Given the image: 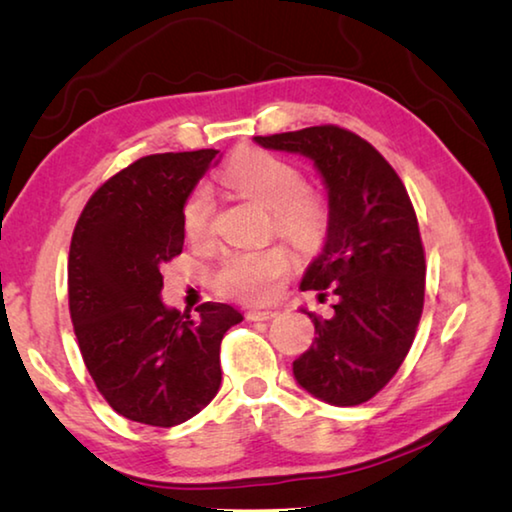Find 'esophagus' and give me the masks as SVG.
<instances>
[{
	"mask_svg": "<svg viewBox=\"0 0 512 512\" xmlns=\"http://www.w3.org/2000/svg\"><path fill=\"white\" fill-rule=\"evenodd\" d=\"M276 315H279V312H276V310H261V308H251V310L247 312V319H251V321H270V319H274Z\"/></svg>",
	"mask_w": 512,
	"mask_h": 512,
	"instance_id": "esophagus-1",
	"label": "esophagus"
}]
</instances>
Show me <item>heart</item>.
<instances>
[{
  "instance_id": "heart-1",
  "label": "heart",
  "mask_w": 512,
  "mask_h": 512,
  "mask_svg": "<svg viewBox=\"0 0 512 512\" xmlns=\"http://www.w3.org/2000/svg\"><path fill=\"white\" fill-rule=\"evenodd\" d=\"M224 182L272 209L274 229L297 247H315L324 240L330 222L326 197L306 188L303 170L274 152L249 148L238 152L224 168ZM213 195L197 184L184 204V231L191 240H204L213 229ZM290 267L283 247L231 251L213 276L215 288L242 301H270Z\"/></svg>"
}]
</instances>
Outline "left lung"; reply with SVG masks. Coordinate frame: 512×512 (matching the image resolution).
Listing matches in <instances>:
<instances>
[{"instance_id":"1","label":"left lung","mask_w":512,"mask_h":512,"mask_svg":"<svg viewBox=\"0 0 512 512\" xmlns=\"http://www.w3.org/2000/svg\"><path fill=\"white\" fill-rule=\"evenodd\" d=\"M315 161L328 188L326 245L301 290L333 299V317L306 312L315 342L294 378L319 400L353 407L387 387L405 362L425 303V249L407 188L369 141L339 125L254 137Z\"/></svg>"}]
</instances>
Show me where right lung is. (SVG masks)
<instances>
[{
  "mask_svg": "<svg viewBox=\"0 0 512 512\" xmlns=\"http://www.w3.org/2000/svg\"><path fill=\"white\" fill-rule=\"evenodd\" d=\"M220 150L132 161L89 197L69 247V315L89 375L116 414L152 427L193 418L220 389V342L242 315L166 308L161 267L184 247V204Z\"/></svg>",
  "mask_w": 512,
  "mask_h": 512,
  "instance_id": "1",
  "label": "right lung"
}]
</instances>
